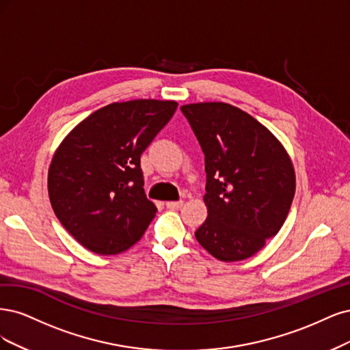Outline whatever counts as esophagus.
I'll use <instances>...</instances> for the list:
<instances>
[{
    "label": "esophagus",
    "mask_w": 350,
    "mask_h": 350,
    "mask_svg": "<svg viewBox=\"0 0 350 350\" xmlns=\"http://www.w3.org/2000/svg\"><path fill=\"white\" fill-rule=\"evenodd\" d=\"M165 206H167L168 209H178V208L183 206V200H172V202H167Z\"/></svg>",
    "instance_id": "1"
}]
</instances>
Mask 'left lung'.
<instances>
[{
    "instance_id": "left-lung-1",
    "label": "left lung",
    "mask_w": 350,
    "mask_h": 350,
    "mask_svg": "<svg viewBox=\"0 0 350 350\" xmlns=\"http://www.w3.org/2000/svg\"><path fill=\"white\" fill-rule=\"evenodd\" d=\"M180 109L205 154L208 218L196 240L218 260L249 258L288 217L294 165L275 135L239 107L209 101Z\"/></svg>"
}]
</instances>
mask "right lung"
Returning a JSON list of instances; mask_svg holds the SVG:
<instances>
[{
    "label": "right lung",
    "instance_id": "1",
    "mask_svg": "<svg viewBox=\"0 0 350 350\" xmlns=\"http://www.w3.org/2000/svg\"><path fill=\"white\" fill-rule=\"evenodd\" d=\"M173 100L141 98L96 110L65 137L48 173L56 218L96 254L141 240L157 208L146 199L141 154L174 115Z\"/></svg>",
    "mask_w": 350,
    "mask_h": 350
}]
</instances>
